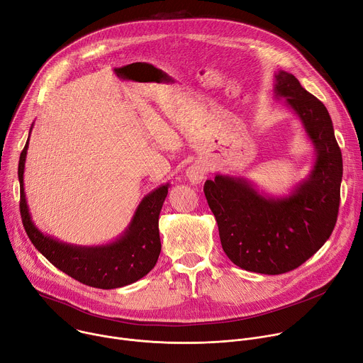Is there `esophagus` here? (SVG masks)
<instances>
[{"instance_id": "34e87169", "label": "esophagus", "mask_w": 363, "mask_h": 363, "mask_svg": "<svg viewBox=\"0 0 363 363\" xmlns=\"http://www.w3.org/2000/svg\"><path fill=\"white\" fill-rule=\"evenodd\" d=\"M206 175V168L201 163H194L186 169V178L192 184H200L204 179Z\"/></svg>"}]
</instances>
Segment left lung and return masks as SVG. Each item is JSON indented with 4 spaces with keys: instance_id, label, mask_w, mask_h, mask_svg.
<instances>
[{
    "instance_id": "obj_1",
    "label": "left lung",
    "mask_w": 363,
    "mask_h": 363,
    "mask_svg": "<svg viewBox=\"0 0 363 363\" xmlns=\"http://www.w3.org/2000/svg\"><path fill=\"white\" fill-rule=\"evenodd\" d=\"M275 94L300 117L314 145L313 171L288 196L262 195L245 178L216 175L204 194L217 220L224 253L245 271L279 275L310 259L337 221L342 152L324 104L292 74H275Z\"/></svg>"
}]
</instances>
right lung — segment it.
Masks as SVG:
<instances>
[{
    "mask_svg": "<svg viewBox=\"0 0 363 363\" xmlns=\"http://www.w3.org/2000/svg\"><path fill=\"white\" fill-rule=\"evenodd\" d=\"M28 140L20 155V213L26 233L36 249L57 269L74 279L101 289L130 285L147 275L160 253L159 213L168 195L169 184L147 194L139 204L123 236L104 246H74L45 236L31 221L24 194V162Z\"/></svg>",
    "mask_w": 363,
    "mask_h": 363,
    "instance_id": "add662e5",
    "label": "right lung"
}]
</instances>
